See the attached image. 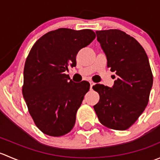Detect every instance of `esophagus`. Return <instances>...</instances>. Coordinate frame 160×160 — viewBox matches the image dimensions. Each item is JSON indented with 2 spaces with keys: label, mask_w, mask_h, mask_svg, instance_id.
<instances>
[{
  "label": "esophagus",
  "mask_w": 160,
  "mask_h": 160,
  "mask_svg": "<svg viewBox=\"0 0 160 160\" xmlns=\"http://www.w3.org/2000/svg\"><path fill=\"white\" fill-rule=\"evenodd\" d=\"M90 89H92V88H93V85H94V83H93V82H92V81H90Z\"/></svg>",
  "instance_id": "esophagus-1"
}]
</instances>
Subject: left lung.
I'll return each instance as SVG.
<instances>
[{
  "label": "left lung",
  "mask_w": 160,
  "mask_h": 160,
  "mask_svg": "<svg viewBox=\"0 0 160 160\" xmlns=\"http://www.w3.org/2000/svg\"><path fill=\"white\" fill-rule=\"evenodd\" d=\"M96 34L107 56L108 67L115 72L117 79L112 88L99 83L93 87L100 95L93 108L103 125L126 130L149 103L153 83L149 59L139 42L122 31H97Z\"/></svg>",
  "instance_id": "left-lung-1"
}]
</instances>
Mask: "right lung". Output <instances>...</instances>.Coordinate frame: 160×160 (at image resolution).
<instances>
[{"mask_svg": "<svg viewBox=\"0 0 160 160\" xmlns=\"http://www.w3.org/2000/svg\"><path fill=\"white\" fill-rule=\"evenodd\" d=\"M95 37L90 29L61 28L45 34L31 49L22 93L35 125L46 135L62 136L73 128L90 83H74L65 71L69 66L76 67L78 52Z\"/></svg>", "mask_w": 160, "mask_h": 160, "instance_id": "add662e5", "label": "right lung"}]
</instances>
